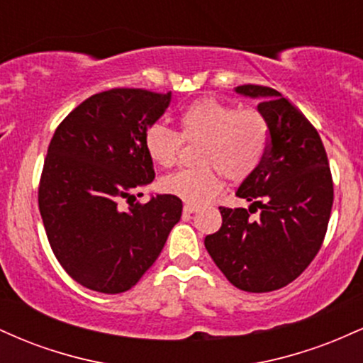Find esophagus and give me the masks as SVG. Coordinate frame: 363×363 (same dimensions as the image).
Wrapping results in <instances>:
<instances>
[{
  "label": "esophagus",
  "mask_w": 363,
  "mask_h": 363,
  "mask_svg": "<svg viewBox=\"0 0 363 363\" xmlns=\"http://www.w3.org/2000/svg\"><path fill=\"white\" fill-rule=\"evenodd\" d=\"M199 208L196 206V205H189V203H187V205H184V213H196V211H198Z\"/></svg>",
  "instance_id": "obj_1"
}]
</instances>
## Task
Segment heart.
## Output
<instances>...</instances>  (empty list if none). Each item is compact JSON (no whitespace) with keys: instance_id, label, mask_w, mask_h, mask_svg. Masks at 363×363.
<instances>
[{"instance_id":"heart-1","label":"heart","mask_w":363,"mask_h":363,"mask_svg":"<svg viewBox=\"0 0 363 363\" xmlns=\"http://www.w3.org/2000/svg\"><path fill=\"white\" fill-rule=\"evenodd\" d=\"M182 141L199 140L198 167L182 169L160 181L164 193L189 205H205L222 191V176L242 182L259 169L269 147V128L256 109H235L218 99H199L179 114V135L155 123L147 128L143 147L160 167L177 162Z\"/></svg>"}]
</instances>
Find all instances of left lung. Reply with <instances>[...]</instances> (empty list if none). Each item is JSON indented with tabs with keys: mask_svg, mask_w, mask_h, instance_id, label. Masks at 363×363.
Returning a JSON list of instances; mask_svg holds the SVG:
<instances>
[{
	"mask_svg": "<svg viewBox=\"0 0 363 363\" xmlns=\"http://www.w3.org/2000/svg\"><path fill=\"white\" fill-rule=\"evenodd\" d=\"M237 94L259 99L269 147L259 169L237 196L252 205L220 206L222 227L205 247L237 289L264 294L289 285L323 245L333 206V177L318 129L269 86L240 85ZM256 211L260 215L252 219Z\"/></svg>",
	"mask_w": 363,
	"mask_h": 363,
	"instance_id": "8db88e82",
	"label": "left lung"
}]
</instances>
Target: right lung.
Here are the masks:
<instances>
[{"instance_id":"1","label":"right lung","mask_w":363,"mask_h":363,"mask_svg":"<svg viewBox=\"0 0 363 363\" xmlns=\"http://www.w3.org/2000/svg\"><path fill=\"white\" fill-rule=\"evenodd\" d=\"M169 104L170 91L106 90L74 107L54 131L39 210L56 259L86 289L121 294L136 285L181 220L176 196L136 201L155 179L145 131Z\"/></svg>"}]
</instances>
